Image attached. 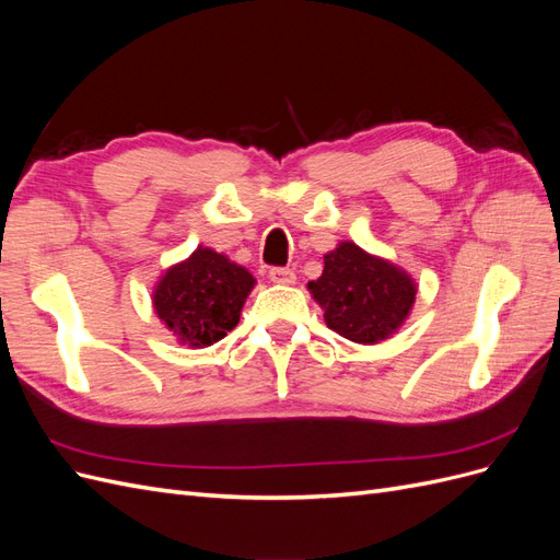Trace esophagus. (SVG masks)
<instances>
[{
    "mask_svg": "<svg viewBox=\"0 0 560 560\" xmlns=\"http://www.w3.org/2000/svg\"><path fill=\"white\" fill-rule=\"evenodd\" d=\"M268 278L273 282H282V284H292L296 280L294 268H287V266H273L268 270Z\"/></svg>",
    "mask_w": 560,
    "mask_h": 560,
    "instance_id": "34e87169",
    "label": "esophagus"
}]
</instances>
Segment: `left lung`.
I'll return each mask as SVG.
<instances>
[{
  "mask_svg": "<svg viewBox=\"0 0 560 560\" xmlns=\"http://www.w3.org/2000/svg\"><path fill=\"white\" fill-rule=\"evenodd\" d=\"M325 308L329 329L354 343H378L409 315L416 287L411 278L354 243H341L325 257V270L308 282Z\"/></svg>",
  "mask_w": 560,
  "mask_h": 560,
  "instance_id": "obj_1",
  "label": "left lung"
}]
</instances>
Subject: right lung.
<instances>
[{"mask_svg":"<svg viewBox=\"0 0 560 560\" xmlns=\"http://www.w3.org/2000/svg\"><path fill=\"white\" fill-rule=\"evenodd\" d=\"M254 278L224 254L198 247L184 264L167 270L154 294L159 317L182 343L212 346L241 319Z\"/></svg>","mask_w":560,"mask_h":560,"instance_id":"add662e5","label":"right lung"}]
</instances>
